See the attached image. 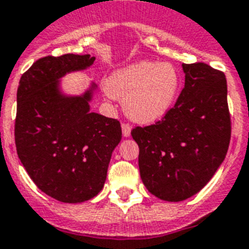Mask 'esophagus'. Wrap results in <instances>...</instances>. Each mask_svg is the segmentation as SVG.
<instances>
[{
  "label": "esophagus",
  "instance_id": "1",
  "mask_svg": "<svg viewBox=\"0 0 249 249\" xmlns=\"http://www.w3.org/2000/svg\"><path fill=\"white\" fill-rule=\"evenodd\" d=\"M122 130H123V135H124L125 138L130 137V134H131L130 124H126V123H124V124L122 125Z\"/></svg>",
  "mask_w": 249,
  "mask_h": 249
}]
</instances>
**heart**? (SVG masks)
Segmentation results:
<instances>
[{
  "label": "heart",
  "instance_id": "1",
  "mask_svg": "<svg viewBox=\"0 0 249 249\" xmlns=\"http://www.w3.org/2000/svg\"><path fill=\"white\" fill-rule=\"evenodd\" d=\"M180 85V73L172 64L138 61L112 73L105 89L110 96L124 100L131 120L151 124L172 109Z\"/></svg>",
  "mask_w": 249,
  "mask_h": 249
}]
</instances>
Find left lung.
<instances>
[{"instance_id":"8db88e82","label":"left lung","mask_w":249,"mask_h":249,"mask_svg":"<svg viewBox=\"0 0 249 249\" xmlns=\"http://www.w3.org/2000/svg\"><path fill=\"white\" fill-rule=\"evenodd\" d=\"M184 89L160 122L137 126L140 178L166 202L193 196L223 163L231 140L227 80L203 62L183 64Z\"/></svg>"}]
</instances>
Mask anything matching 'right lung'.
<instances>
[{"label": "right lung", "mask_w": 249, "mask_h": 249, "mask_svg": "<svg viewBox=\"0 0 249 249\" xmlns=\"http://www.w3.org/2000/svg\"><path fill=\"white\" fill-rule=\"evenodd\" d=\"M94 61L90 55L46 56L23 73L17 89V155L38 189L64 203H83L100 193L122 140L116 119L90 111L96 84L81 95L62 91L65 75Z\"/></svg>", "instance_id": "1"}]
</instances>
